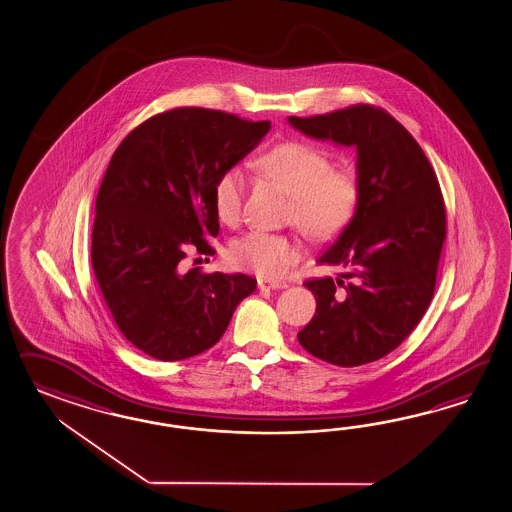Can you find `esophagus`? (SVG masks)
Returning <instances> with one entry per match:
<instances>
[{
    "label": "esophagus",
    "instance_id": "34e87169",
    "mask_svg": "<svg viewBox=\"0 0 512 512\" xmlns=\"http://www.w3.org/2000/svg\"><path fill=\"white\" fill-rule=\"evenodd\" d=\"M257 287L261 288V290H283V288H287V283H281V281H268V279H259V283H257Z\"/></svg>",
    "mask_w": 512,
    "mask_h": 512
}]
</instances>
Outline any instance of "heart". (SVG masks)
<instances>
[{
    "instance_id": "obj_1",
    "label": "heart",
    "mask_w": 512,
    "mask_h": 512,
    "mask_svg": "<svg viewBox=\"0 0 512 512\" xmlns=\"http://www.w3.org/2000/svg\"><path fill=\"white\" fill-rule=\"evenodd\" d=\"M257 168L292 196L290 218L314 240L335 237L348 224L357 205V181L349 170H333L324 151L309 144L287 142L266 151ZM246 177L238 168H225L212 183L216 216L225 225L242 218ZM231 262L264 279H277L300 261L301 250L292 238L268 231H251L229 250Z\"/></svg>"
}]
</instances>
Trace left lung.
<instances>
[{
    "instance_id": "8db88e82",
    "label": "left lung",
    "mask_w": 512,
    "mask_h": 512,
    "mask_svg": "<svg viewBox=\"0 0 512 512\" xmlns=\"http://www.w3.org/2000/svg\"><path fill=\"white\" fill-rule=\"evenodd\" d=\"M288 124L312 140L357 151L355 211L316 261L346 272L337 281L305 283L316 314L298 340L311 355L337 366L377 361L411 335L433 300L446 237L437 175L411 133L370 105L290 116Z\"/></svg>"
}]
</instances>
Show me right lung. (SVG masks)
Instances as JSON below:
<instances>
[{"instance_id": "add662e5", "label": "right lung", "mask_w": 512, "mask_h": 512, "mask_svg": "<svg viewBox=\"0 0 512 512\" xmlns=\"http://www.w3.org/2000/svg\"><path fill=\"white\" fill-rule=\"evenodd\" d=\"M270 122L200 107L157 114L114 151L101 181L92 268L118 329L159 361L212 348L257 281L185 270L190 248L212 255V183L261 144Z\"/></svg>"}]
</instances>
